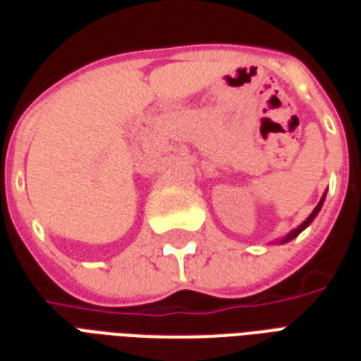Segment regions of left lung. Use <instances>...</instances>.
Here are the masks:
<instances>
[{"mask_svg":"<svg viewBox=\"0 0 361 361\" xmlns=\"http://www.w3.org/2000/svg\"><path fill=\"white\" fill-rule=\"evenodd\" d=\"M323 200H325V194H323V198L319 200V204H317V206H315V209H314V212H312V215H310V217H307V219L304 221V223H302V225H300L298 228H294V231H292V233H288V236H286V238H283V240H281V244H283V242L292 240V238H294V236H298L300 233H302V231H304V228H306L307 225H310V223H312V221L315 219V215H317V213H319L321 206H323Z\"/></svg>","mask_w":361,"mask_h":361,"instance_id":"8db88e82","label":"left lung"}]
</instances>
